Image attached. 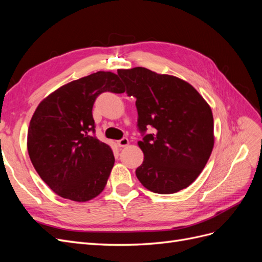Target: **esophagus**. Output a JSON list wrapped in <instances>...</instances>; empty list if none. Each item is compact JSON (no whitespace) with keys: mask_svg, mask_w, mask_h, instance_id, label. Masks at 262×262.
<instances>
[{"mask_svg":"<svg viewBox=\"0 0 262 262\" xmlns=\"http://www.w3.org/2000/svg\"><path fill=\"white\" fill-rule=\"evenodd\" d=\"M117 143H118V145L120 146V147H124V146H128L130 142H129V140L126 139V138H123V139H121V140H119V141L117 142Z\"/></svg>","mask_w":262,"mask_h":262,"instance_id":"34e87169","label":"esophagus"}]
</instances>
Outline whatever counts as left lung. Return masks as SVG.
Here are the masks:
<instances>
[{
	"mask_svg": "<svg viewBox=\"0 0 262 262\" xmlns=\"http://www.w3.org/2000/svg\"><path fill=\"white\" fill-rule=\"evenodd\" d=\"M126 94L137 98L138 126L154 132L138 142L144 160L140 182L155 193L189 187L207 165L214 146L212 109L194 87L181 78L145 68L119 69Z\"/></svg>",
	"mask_w": 262,
	"mask_h": 262,
	"instance_id": "8db88e82",
	"label": "left lung"
}]
</instances>
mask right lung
Segmentation results:
<instances>
[{"mask_svg": "<svg viewBox=\"0 0 262 262\" xmlns=\"http://www.w3.org/2000/svg\"><path fill=\"white\" fill-rule=\"evenodd\" d=\"M104 92L124 93V86L117 74L98 71L49 94L31 117L30 161L52 191L64 199L86 202L96 198L114 167L112 148L91 133L94 102Z\"/></svg>", "mask_w": 262, "mask_h": 262, "instance_id": "obj_1", "label": "right lung"}]
</instances>
